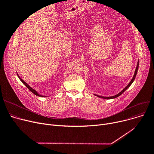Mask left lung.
Returning a JSON list of instances; mask_svg holds the SVG:
<instances>
[{
  "label": "left lung",
  "mask_w": 154,
  "mask_h": 154,
  "mask_svg": "<svg viewBox=\"0 0 154 154\" xmlns=\"http://www.w3.org/2000/svg\"><path fill=\"white\" fill-rule=\"evenodd\" d=\"M139 61H138V62H137V67H136V69H135V73H134V76H133V78L132 79V80H131V82H129V84L124 88V89L121 91V92H120L119 94H117V95H114V96H110V97H103V96H100V95H97V94H94L95 95H96V96H97V97H100V98H102V99H115V98H117V97H118L119 96H120L121 94H122L127 89V88L130 87L131 85V84L133 83V82L134 81V80H135V77H136V75H137V71H138V69H139Z\"/></svg>",
  "instance_id": "8db88e82"
}]
</instances>
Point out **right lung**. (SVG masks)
I'll return each mask as SVG.
<instances>
[{
  "label": "right lung",
  "mask_w": 154,
  "mask_h": 154,
  "mask_svg": "<svg viewBox=\"0 0 154 154\" xmlns=\"http://www.w3.org/2000/svg\"><path fill=\"white\" fill-rule=\"evenodd\" d=\"M17 76H18L19 79L21 80V82H22L24 85H26V86L29 88V91H30V92H32V93L34 94L35 95H37V96H39V97H46V96H45V95H40V94H38V93L35 90H34V88H32L30 86H29V85H28V84H27L25 81H24V80H22V79L19 77V75L18 74H17Z\"/></svg>",
  "instance_id": "add662e5"
}]
</instances>
